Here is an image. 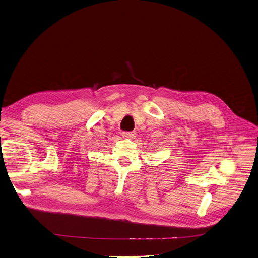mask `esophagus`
Instances as JSON below:
<instances>
[{
	"instance_id": "1",
	"label": "esophagus",
	"mask_w": 258,
	"mask_h": 258,
	"mask_svg": "<svg viewBox=\"0 0 258 258\" xmlns=\"http://www.w3.org/2000/svg\"><path fill=\"white\" fill-rule=\"evenodd\" d=\"M122 136L126 140H134L136 133L135 132H122Z\"/></svg>"
}]
</instances>
